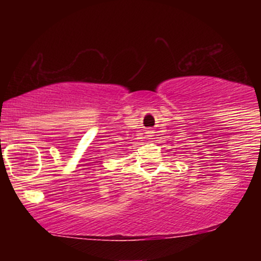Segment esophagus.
<instances>
[{
	"label": "esophagus",
	"mask_w": 261,
	"mask_h": 261,
	"mask_svg": "<svg viewBox=\"0 0 261 261\" xmlns=\"http://www.w3.org/2000/svg\"><path fill=\"white\" fill-rule=\"evenodd\" d=\"M146 134H147L148 137L153 136V131H152V130H147V131H146Z\"/></svg>",
	"instance_id": "esophagus-1"
}]
</instances>
